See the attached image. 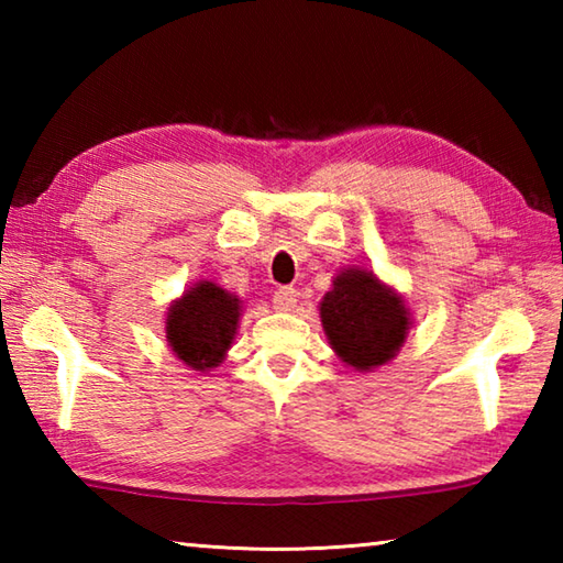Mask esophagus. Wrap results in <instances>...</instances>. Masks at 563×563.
Here are the masks:
<instances>
[{
	"label": "esophagus",
	"mask_w": 563,
	"mask_h": 563,
	"mask_svg": "<svg viewBox=\"0 0 563 563\" xmlns=\"http://www.w3.org/2000/svg\"><path fill=\"white\" fill-rule=\"evenodd\" d=\"M295 302H298V290L288 288V285L280 290H275L273 295V308L278 312H290L295 308Z\"/></svg>",
	"instance_id": "34e87169"
}]
</instances>
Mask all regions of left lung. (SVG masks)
<instances>
[{
  "label": "left lung",
  "instance_id": "8db88e82",
  "mask_svg": "<svg viewBox=\"0 0 563 563\" xmlns=\"http://www.w3.org/2000/svg\"><path fill=\"white\" fill-rule=\"evenodd\" d=\"M330 347L355 373H373L397 357L412 328L405 295L367 268H342L320 300Z\"/></svg>",
  "mask_w": 563,
  "mask_h": 563
}]
</instances>
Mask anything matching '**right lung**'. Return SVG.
Returning <instances> with one entry per match:
<instances>
[{
  "label": "right lung",
  "mask_w": 563,
  "mask_h": 563,
  "mask_svg": "<svg viewBox=\"0 0 563 563\" xmlns=\"http://www.w3.org/2000/svg\"><path fill=\"white\" fill-rule=\"evenodd\" d=\"M243 300L213 280H198L170 302L166 312V340L174 355L196 373L221 367L231 350Z\"/></svg>",
  "instance_id": "add662e5"
}]
</instances>
